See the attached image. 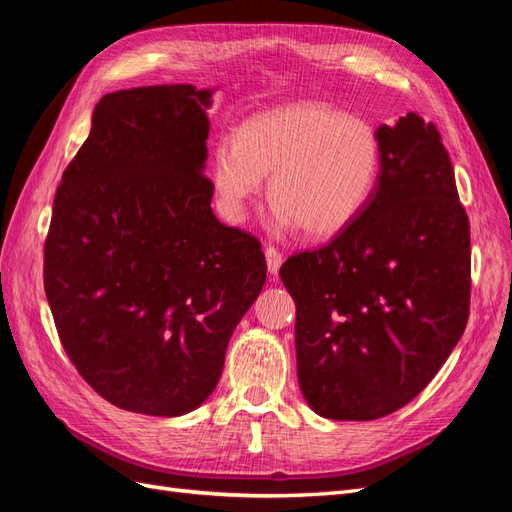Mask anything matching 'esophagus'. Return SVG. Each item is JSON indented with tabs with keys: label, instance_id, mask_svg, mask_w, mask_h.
I'll return each instance as SVG.
<instances>
[{
	"label": "esophagus",
	"instance_id": "34e87169",
	"mask_svg": "<svg viewBox=\"0 0 512 512\" xmlns=\"http://www.w3.org/2000/svg\"><path fill=\"white\" fill-rule=\"evenodd\" d=\"M265 258H267V269H269V273L273 275V280H275L277 273H280L282 262H284V254L277 252L275 247H267V250H265Z\"/></svg>",
	"mask_w": 512,
	"mask_h": 512
}]
</instances>
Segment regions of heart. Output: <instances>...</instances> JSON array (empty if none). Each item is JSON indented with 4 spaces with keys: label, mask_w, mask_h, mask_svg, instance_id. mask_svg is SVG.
Segmentation results:
<instances>
[{
    "label": "heart",
    "mask_w": 512,
    "mask_h": 512,
    "mask_svg": "<svg viewBox=\"0 0 512 512\" xmlns=\"http://www.w3.org/2000/svg\"><path fill=\"white\" fill-rule=\"evenodd\" d=\"M211 164L230 220H245L262 177L271 174L275 226H301L307 237L329 239L367 207L380 177L382 147L369 121L331 104L299 100L245 119L237 138H218Z\"/></svg>",
    "instance_id": "1"
}]
</instances>
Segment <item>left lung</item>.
<instances>
[{
	"instance_id": "left-lung-1",
	"label": "left lung",
	"mask_w": 512,
	"mask_h": 512,
	"mask_svg": "<svg viewBox=\"0 0 512 512\" xmlns=\"http://www.w3.org/2000/svg\"><path fill=\"white\" fill-rule=\"evenodd\" d=\"M376 132L382 166L363 213L280 269L297 305L301 393L333 421L404 408L470 314V224L436 126L408 113Z\"/></svg>"
}]
</instances>
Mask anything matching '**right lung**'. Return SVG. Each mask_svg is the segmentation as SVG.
Here are the masks:
<instances>
[{"label": "right lung", "mask_w": 512, "mask_h": 512, "mask_svg": "<svg viewBox=\"0 0 512 512\" xmlns=\"http://www.w3.org/2000/svg\"><path fill=\"white\" fill-rule=\"evenodd\" d=\"M213 91L106 94L55 194L44 292L59 339L91 389L128 412L203 404L267 280L258 239L211 209Z\"/></svg>", "instance_id": "add662e5"}]
</instances>
